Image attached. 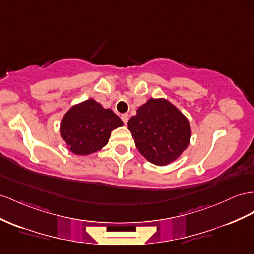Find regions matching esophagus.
Returning a JSON list of instances; mask_svg holds the SVG:
<instances>
[{"label": "esophagus", "mask_w": 254, "mask_h": 254, "mask_svg": "<svg viewBox=\"0 0 254 254\" xmlns=\"http://www.w3.org/2000/svg\"><path fill=\"white\" fill-rule=\"evenodd\" d=\"M121 118H122L123 122H124L125 124H127V123H128V120H129V115H128V114H123V115L121 116Z\"/></svg>", "instance_id": "esophagus-1"}]
</instances>
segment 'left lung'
I'll return each instance as SVG.
<instances>
[{"instance_id":"obj_1","label":"left lung","mask_w":254,"mask_h":254,"mask_svg":"<svg viewBox=\"0 0 254 254\" xmlns=\"http://www.w3.org/2000/svg\"><path fill=\"white\" fill-rule=\"evenodd\" d=\"M128 129L141 155L159 167L180 158L191 139L188 119L166 98H149L140 106Z\"/></svg>"}]
</instances>
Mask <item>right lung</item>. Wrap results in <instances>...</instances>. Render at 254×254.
I'll use <instances>...</instances> for the list:
<instances>
[{"instance_id": "1", "label": "right lung", "mask_w": 254, "mask_h": 254, "mask_svg": "<svg viewBox=\"0 0 254 254\" xmlns=\"http://www.w3.org/2000/svg\"><path fill=\"white\" fill-rule=\"evenodd\" d=\"M124 123L111 109H105L93 98L73 105L61 120L60 134L67 149L87 156L104 148L114 129Z\"/></svg>"}]
</instances>
